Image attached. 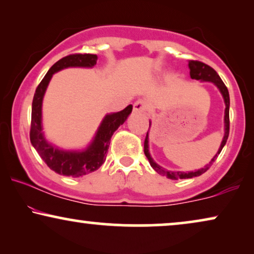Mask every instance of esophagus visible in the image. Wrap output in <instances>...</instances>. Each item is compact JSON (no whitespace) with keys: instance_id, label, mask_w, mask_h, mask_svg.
Returning <instances> with one entry per match:
<instances>
[{"instance_id":"1","label":"esophagus","mask_w":254,"mask_h":254,"mask_svg":"<svg viewBox=\"0 0 254 254\" xmlns=\"http://www.w3.org/2000/svg\"><path fill=\"white\" fill-rule=\"evenodd\" d=\"M133 106L135 112H145L148 110V103L143 99H137Z\"/></svg>"}]
</instances>
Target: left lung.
I'll return each instance as SVG.
<instances>
[{"instance_id": "left-lung-1", "label": "left lung", "mask_w": 254, "mask_h": 254, "mask_svg": "<svg viewBox=\"0 0 254 254\" xmlns=\"http://www.w3.org/2000/svg\"><path fill=\"white\" fill-rule=\"evenodd\" d=\"M189 67H190V78L200 79V81H204V82H213L214 84L216 85L218 89H220L222 96H223V98H224V103H225V116H224L225 133H224L223 141H222L221 147H220V149H218L217 154L214 156L213 159L209 162V164H207L204 168L197 170V171H194V172L193 171L192 172H175V171H166V170H164L159 165L156 164V163L154 162V159L151 158V156H150V154H149V150H148V131H147V136H145V140H144V154H145V156H147L149 163H150L152 169H154L156 172H158L159 175L166 176L169 179H172V180L193 178V177L201 176L202 173L206 172L207 170L210 168L211 164L215 162V159L217 158V156L220 155V152L222 151V149H223L224 144L227 143V140L229 136V129H230V120H229V106H230V98H229L228 88L225 86L223 81H222L217 72L215 71L214 69L210 67V65L203 64V62L196 61V60L195 61L190 60L189 62Z\"/></svg>"}]
</instances>
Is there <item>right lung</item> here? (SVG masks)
<instances>
[{
	"instance_id": "1",
	"label": "right lung",
	"mask_w": 254,
	"mask_h": 254,
	"mask_svg": "<svg viewBox=\"0 0 254 254\" xmlns=\"http://www.w3.org/2000/svg\"><path fill=\"white\" fill-rule=\"evenodd\" d=\"M96 54H70L62 58L52 65L45 77L37 86L32 102L31 113L30 140L43 161L48 168L59 175L69 177H82L96 171L105 162L109 152L110 141L114 131L120 125L126 121L127 117L133 110V105H128L126 109L117 113L107 114L104 118L102 125L98 128L95 140L84 151H64L53 147L48 143L41 131V104L46 88L54 72L68 67H93L97 64Z\"/></svg>"
}]
</instances>
